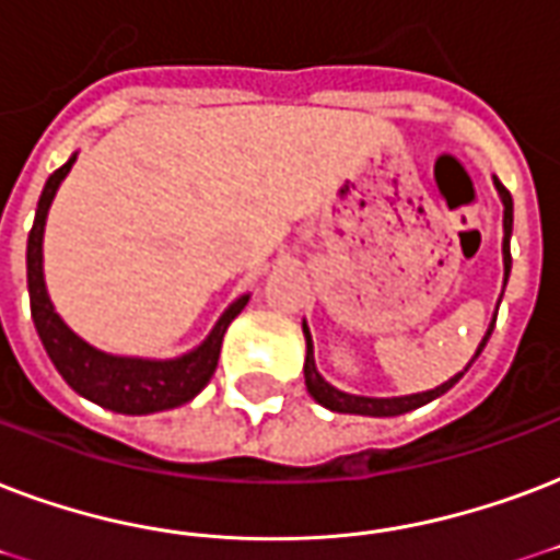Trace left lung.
Returning <instances> with one entry per match:
<instances>
[{"label":"left lung","instance_id":"8db88e82","mask_svg":"<svg viewBox=\"0 0 560 560\" xmlns=\"http://www.w3.org/2000/svg\"><path fill=\"white\" fill-rule=\"evenodd\" d=\"M499 194H502V202H505V241H502V252H505V281H508V272H511V223H514V202H511V194H508L505 187H502V182H497ZM497 323V319H493ZM493 323H490L488 335H485V340H481L479 352H476V358L481 355V349H485V343H488L490 331H493ZM305 340H308V355H305V384H308V394L317 399L319 405H326V408H331V411L337 413H364V417H399V413H408L413 411V408H420V405L432 402V399H438V396H443L446 390H450L452 384L458 382L460 375L467 373H458L455 378H450V382H443L441 387H434V390H425V394H413V396H399V399H370V396H352V394H340V390H335L331 384L323 382V375L317 373V366H314V349H311V335L308 328H305ZM472 358V361H476Z\"/></svg>","mask_w":560,"mask_h":560}]
</instances>
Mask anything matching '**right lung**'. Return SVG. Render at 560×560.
Instances as JSON below:
<instances>
[{"label": "right lung", "mask_w": 560, "mask_h": 560, "mask_svg": "<svg viewBox=\"0 0 560 560\" xmlns=\"http://www.w3.org/2000/svg\"><path fill=\"white\" fill-rule=\"evenodd\" d=\"M75 164V155L63 166H58L52 176L46 178L37 213H34V225L28 232V252H25V264H28V299H32V319L37 335H40L43 347L52 358L55 370L63 375V382L70 384L75 394L84 399L108 408L117 413H155L166 408H178V405L190 402L205 384L211 382L217 361H220V347H223V335L229 323L246 305L241 296L232 308L225 311L220 323L213 326L202 347L176 358V361H140V358H117L105 355L100 349L88 347L81 337H75L70 328L63 326V319L55 314L52 302L46 296V284H43V225H46V211L52 205V196L61 185V178L70 173Z\"/></svg>", "instance_id": "1"}]
</instances>
